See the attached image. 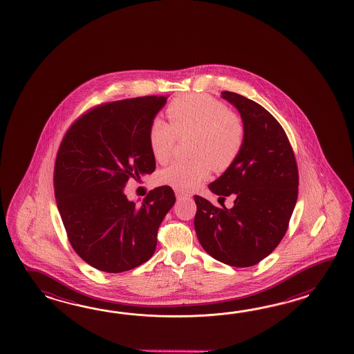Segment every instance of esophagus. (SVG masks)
I'll list each match as a JSON object with an SVG mask.
<instances>
[{
  "instance_id": "esophagus-1",
  "label": "esophagus",
  "mask_w": 354,
  "mask_h": 354,
  "mask_svg": "<svg viewBox=\"0 0 354 354\" xmlns=\"http://www.w3.org/2000/svg\"><path fill=\"white\" fill-rule=\"evenodd\" d=\"M174 192H176L177 200H183V198H189L191 197V195L186 192V191H183V189H176Z\"/></svg>"
}]
</instances>
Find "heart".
Returning <instances> with one entry per match:
<instances>
[{"label": "heart", "instance_id": "1", "mask_svg": "<svg viewBox=\"0 0 354 354\" xmlns=\"http://www.w3.org/2000/svg\"><path fill=\"white\" fill-rule=\"evenodd\" d=\"M166 121L156 119L149 128L151 154L167 163L174 153L176 136H194L189 160H176L159 174V180L178 189H191L205 180L211 168L224 171L241 154L245 128L236 113L223 102L205 95H185L167 109Z\"/></svg>", "mask_w": 354, "mask_h": 354}]
</instances>
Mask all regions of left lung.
Here are the masks:
<instances>
[{"label":"left lung","instance_id":"obj_1","mask_svg":"<svg viewBox=\"0 0 354 354\" xmlns=\"http://www.w3.org/2000/svg\"><path fill=\"white\" fill-rule=\"evenodd\" d=\"M221 97L241 113L245 139L238 158L209 188L235 200L232 209H218L196 195L195 230L205 252L218 262L250 267L270 256L286 234L299 172L286 133L271 113L234 92L224 91Z\"/></svg>","mask_w":354,"mask_h":354}]
</instances>
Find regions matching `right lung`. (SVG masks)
<instances>
[{"mask_svg": "<svg viewBox=\"0 0 354 354\" xmlns=\"http://www.w3.org/2000/svg\"><path fill=\"white\" fill-rule=\"evenodd\" d=\"M166 102L165 96H144L97 106L60 143L55 201L72 248L96 270L120 273L145 263L176 203L169 186L151 189L140 205L124 194L130 178L156 169L149 128Z\"/></svg>", "mask_w": 354, "mask_h": 354, "instance_id": "right-lung-1", "label": "right lung"}]
</instances>
